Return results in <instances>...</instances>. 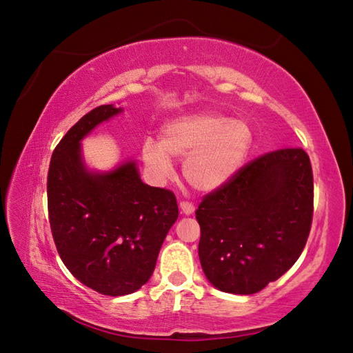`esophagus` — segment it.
I'll return each mask as SVG.
<instances>
[{"instance_id": "obj_1", "label": "esophagus", "mask_w": 353, "mask_h": 353, "mask_svg": "<svg viewBox=\"0 0 353 353\" xmlns=\"http://www.w3.org/2000/svg\"><path fill=\"white\" fill-rule=\"evenodd\" d=\"M179 209H181V212L184 213V215H193V213H194V205H193V203H190V201H181Z\"/></svg>"}]
</instances>
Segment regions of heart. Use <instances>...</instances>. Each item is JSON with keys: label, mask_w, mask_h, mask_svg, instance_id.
I'll list each match as a JSON object with an SVG mask.
<instances>
[{"label": "heart", "mask_w": 353, "mask_h": 353, "mask_svg": "<svg viewBox=\"0 0 353 353\" xmlns=\"http://www.w3.org/2000/svg\"><path fill=\"white\" fill-rule=\"evenodd\" d=\"M252 143L253 132L245 121L200 112L169 122L162 131V141L148 138L141 153L148 172L157 179L172 175V157L185 159L187 183L203 193H210L237 175Z\"/></svg>", "instance_id": "obj_1"}]
</instances>
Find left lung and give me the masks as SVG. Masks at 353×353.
<instances>
[{
    "mask_svg": "<svg viewBox=\"0 0 353 353\" xmlns=\"http://www.w3.org/2000/svg\"><path fill=\"white\" fill-rule=\"evenodd\" d=\"M314 215V176L302 148H280L243 166L203 197L199 258L218 290L253 294L301 256Z\"/></svg>",
    "mask_w": 353,
    "mask_h": 353,
    "instance_id": "obj_1",
    "label": "left lung"
}]
</instances>
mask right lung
I'll return each instance as SVG.
<instances>
[{
  "label": "right lung",
  "mask_w": 353,
  "mask_h": 353,
  "mask_svg": "<svg viewBox=\"0 0 353 353\" xmlns=\"http://www.w3.org/2000/svg\"><path fill=\"white\" fill-rule=\"evenodd\" d=\"M122 110L104 104L82 116L52 152L47 179L50 227L63 263L105 296L131 294L150 280L178 219L175 194L144 184L134 160L109 172L85 166L81 141Z\"/></svg>",
  "instance_id": "right-lung-1"
}]
</instances>
